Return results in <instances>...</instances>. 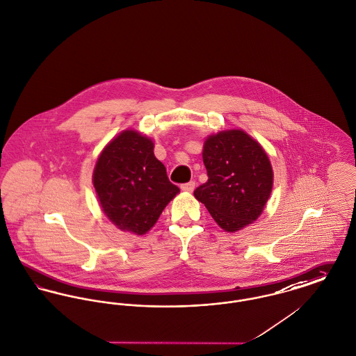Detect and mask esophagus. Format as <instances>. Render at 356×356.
<instances>
[{"label": "esophagus", "mask_w": 356, "mask_h": 356, "mask_svg": "<svg viewBox=\"0 0 356 356\" xmlns=\"http://www.w3.org/2000/svg\"><path fill=\"white\" fill-rule=\"evenodd\" d=\"M195 188V182L194 181H190L188 184H184V185H181V190L182 191H186V193H191L193 190Z\"/></svg>", "instance_id": "obj_1"}]
</instances>
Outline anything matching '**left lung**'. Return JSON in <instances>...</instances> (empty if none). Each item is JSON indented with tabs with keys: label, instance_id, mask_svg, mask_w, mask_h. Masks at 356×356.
<instances>
[{
	"label": "left lung",
	"instance_id": "8db88e82",
	"mask_svg": "<svg viewBox=\"0 0 356 356\" xmlns=\"http://www.w3.org/2000/svg\"><path fill=\"white\" fill-rule=\"evenodd\" d=\"M202 161L208 181L194 190L217 225L237 232L259 218L274 186V171L261 143L243 129L207 136Z\"/></svg>",
	"mask_w": 356,
	"mask_h": 356
}]
</instances>
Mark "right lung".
Masks as SVG:
<instances>
[{"instance_id": "1", "label": "right lung", "mask_w": 356, "mask_h": 356, "mask_svg": "<svg viewBox=\"0 0 356 356\" xmlns=\"http://www.w3.org/2000/svg\"><path fill=\"white\" fill-rule=\"evenodd\" d=\"M93 186L108 220L122 232L147 234L167 204L179 193L166 167L154 155V140L136 129H124L99 152Z\"/></svg>"}]
</instances>
